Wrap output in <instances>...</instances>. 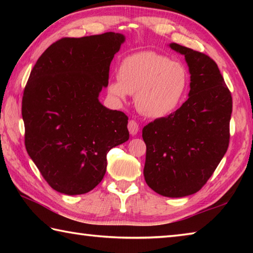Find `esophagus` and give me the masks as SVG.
Wrapping results in <instances>:
<instances>
[{
    "label": "esophagus",
    "mask_w": 253,
    "mask_h": 253,
    "mask_svg": "<svg viewBox=\"0 0 253 253\" xmlns=\"http://www.w3.org/2000/svg\"><path fill=\"white\" fill-rule=\"evenodd\" d=\"M138 124H137L135 121H129V123H128V130H129L130 135L131 136H135L137 135V132H138Z\"/></svg>",
    "instance_id": "1"
}]
</instances>
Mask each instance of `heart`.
Listing matches in <instances>:
<instances>
[{
  "label": "heart",
  "mask_w": 253,
  "mask_h": 253,
  "mask_svg": "<svg viewBox=\"0 0 253 253\" xmlns=\"http://www.w3.org/2000/svg\"><path fill=\"white\" fill-rule=\"evenodd\" d=\"M188 80V71L183 63L154 51H142L122 60L118 79L109 81L108 93L118 101L136 95L140 113L162 118L181 105Z\"/></svg>",
  "instance_id": "obj_1"
}]
</instances>
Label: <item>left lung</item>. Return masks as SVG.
Segmentation results:
<instances>
[{
    "mask_svg": "<svg viewBox=\"0 0 253 253\" xmlns=\"http://www.w3.org/2000/svg\"><path fill=\"white\" fill-rule=\"evenodd\" d=\"M169 46L185 58L190 92L175 113L143 128L144 177L156 193L184 198L202 188L226 153L232 97L211 58L177 43Z\"/></svg>",
    "mask_w": 253,
    "mask_h": 253,
    "instance_id": "8db88e82",
    "label": "left lung"
}]
</instances>
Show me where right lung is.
Wrapping results in <instances>:
<instances>
[{"label":"right lung","instance_id":"1","mask_svg":"<svg viewBox=\"0 0 253 253\" xmlns=\"http://www.w3.org/2000/svg\"><path fill=\"white\" fill-rule=\"evenodd\" d=\"M122 33L63 38L38 59L22 99L25 148L49 185L79 195L106 174L107 153L129 139L128 117L99 101Z\"/></svg>","mask_w":253,"mask_h":253}]
</instances>
